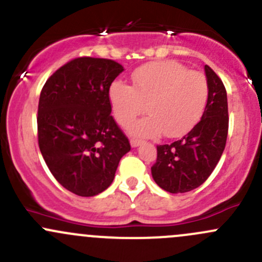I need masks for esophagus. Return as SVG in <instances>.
I'll use <instances>...</instances> for the list:
<instances>
[{"label":"esophagus","instance_id":"obj_1","mask_svg":"<svg viewBox=\"0 0 262 262\" xmlns=\"http://www.w3.org/2000/svg\"><path fill=\"white\" fill-rule=\"evenodd\" d=\"M130 144H132V147H138L139 144H141V139L132 138V139H130Z\"/></svg>","mask_w":262,"mask_h":262}]
</instances>
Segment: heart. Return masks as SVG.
Listing matches in <instances>:
<instances>
[{"instance_id":"obj_1","label":"heart","mask_w":262,"mask_h":262,"mask_svg":"<svg viewBox=\"0 0 262 262\" xmlns=\"http://www.w3.org/2000/svg\"><path fill=\"white\" fill-rule=\"evenodd\" d=\"M133 84L113 82L109 99L119 124L128 125L137 116L149 113L129 125L141 137L178 138L191 130L202 118L208 101L207 77L175 60H161L139 67Z\"/></svg>"}]
</instances>
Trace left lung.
Segmentation results:
<instances>
[{
    "label": "left lung",
    "mask_w": 262,
    "mask_h": 262,
    "mask_svg": "<svg viewBox=\"0 0 262 262\" xmlns=\"http://www.w3.org/2000/svg\"><path fill=\"white\" fill-rule=\"evenodd\" d=\"M207 106L199 123L180 141L157 146V160L150 167L153 180L171 194L187 192L204 184L215 168L228 136V102L223 82L205 64Z\"/></svg>",
    "instance_id": "obj_1"
}]
</instances>
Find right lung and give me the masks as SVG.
I'll return each instance as SVG.
<instances>
[{"label":"right lung","instance_id":"1","mask_svg":"<svg viewBox=\"0 0 262 262\" xmlns=\"http://www.w3.org/2000/svg\"><path fill=\"white\" fill-rule=\"evenodd\" d=\"M123 71L113 59L75 58L41 89L39 148L55 180L80 196L107 189L119 161L130 150L128 137L110 114V86Z\"/></svg>","mask_w":262,"mask_h":262}]
</instances>
